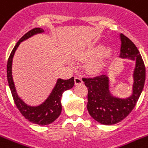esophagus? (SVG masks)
<instances>
[{"label": "esophagus", "mask_w": 148, "mask_h": 148, "mask_svg": "<svg viewBox=\"0 0 148 148\" xmlns=\"http://www.w3.org/2000/svg\"><path fill=\"white\" fill-rule=\"evenodd\" d=\"M74 83L76 85H78V84H83V80H82L80 77H75L74 78Z\"/></svg>", "instance_id": "esophagus-1"}]
</instances>
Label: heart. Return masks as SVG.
<instances>
[{"label": "heart", "instance_id": "1", "mask_svg": "<svg viewBox=\"0 0 148 148\" xmlns=\"http://www.w3.org/2000/svg\"><path fill=\"white\" fill-rule=\"evenodd\" d=\"M112 56V49L110 47H104L99 44L86 49L82 54L84 59H93L88 64V69L92 72H99L105 68Z\"/></svg>", "mask_w": 148, "mask_h": 148}]
</instances>
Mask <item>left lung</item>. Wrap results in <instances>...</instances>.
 <instances>
[{
	"label": "left lung",
	"mask_w": 148,
	"mask_h": 148,
	"mask_svg": "<svg viewBox=\"0 0 148 148\" xmlns=\"http://www.w3.org/2000/svg\"><path fill=\"white\" fill-rule=\"evenodd\" d=\"M120 58L135 61L132 95L125 99L111 95L109 78L105 74L83 78L88 88V111L94 120L104 125L116 124L126 118L135 108L145 86V66L139 51L124 34H120Z\"/></svg>",
	"instance_id": "8db88e82"
}]
</instances>
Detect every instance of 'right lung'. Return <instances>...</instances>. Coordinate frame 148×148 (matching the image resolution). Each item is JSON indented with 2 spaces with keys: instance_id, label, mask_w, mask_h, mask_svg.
Masks as SVG:
<instances>
[{
  "instance_id": "1",
  "label": "right lung",
  "mask_w": 148,
  "mask_h": 148,
  "mask_svg": "<svg viewBox=\"0 0 148 148\" xmlns=\"http://www.w3.org/2000/svg\"><path fill=\"white\" fill-rule=\"evenodd\" d=\"M43 32H44V30L42 28H35L27 32L24 36H22L11 52L7 66V75L9 86H10L13 100L17 108L22 114V116L27 119L28 121L33 123L40 125V126L50 124L59 117L62 112V104H61L62 95L64 91L71 89L74 85V77H72L68 80L58 79L56 84L48 98L38 106L28 105L18 97L16 90V87H15L13 75H12V64H13V56L21 42L28 39L33 35L40 34Z\"/></svg>"
}]
</instances>
